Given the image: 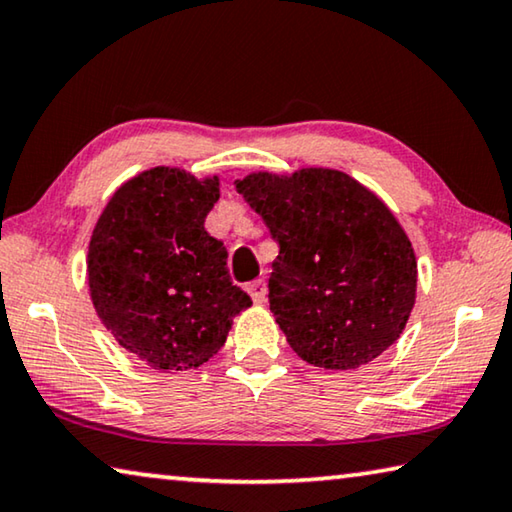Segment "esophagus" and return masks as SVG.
Segmentation results:
<instances>
[{"mask_svg":"<svg viewBox=\"0 0 512 512\" xmlns=\"http://www.w3.org/2000/svg\"><path fill=\"white\" fill-rule=\"evenodd\" d=\"M248 293H250V298H253L255 305H262V302H266V282L253 280L248 284Z\"/></svg>","mask_w":512,"mask_h":512,"instance_id":"obj_1","label":"esophagus"}]
</instances>
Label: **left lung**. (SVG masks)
<instances>
[{"mask_svg":"<svg viewBox=\"0 0 512 512\" xmlns=\"http://www.w3.org/2000/svg\"><path fill=\"white\" fill-rule=\"evenodd\" d=\"M235 185L280 246L268 302L302 361L352 370L400 339L418 264L381 198L348 173L320 167L257 171Z\"/></svg>","mask_w":512,"mask_h":512,"instance_id":"left-lung-1","label":"left lung"}]
</instances>
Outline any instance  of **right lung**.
<instances>
[{
	"instance_id": "right-lung-1",
	"label": "right lung",
	"mask_w": 512,
	"mask_h": 512,
	"mask_svg": "<svg viewBox=\"0 0 512 512\" xmlns=\"http://www.w3.org/2000/svg\"><path fill=\"white\" fill-rule=\"evenodd\" d=\"M219 176L153 167L121 185L94 225L88 284L121 348L162 372L192 370L223 348L253 300L228 273V250L207 235Z\"/></svg>"
}]
</instances>
